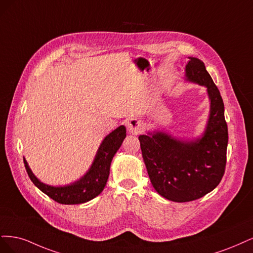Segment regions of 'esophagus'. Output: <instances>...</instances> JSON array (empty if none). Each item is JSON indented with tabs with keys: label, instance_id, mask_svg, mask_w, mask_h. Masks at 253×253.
Segmentation results:
<instances>
[{
	"label": "esophagus",
	"instance_id": "34e87169",
	"mask_svg": "<svg viewBox=\"0 0 253 253\" xmlns=\"http://www.w3.org/2000/svg\"><path fill=\"white\" fill-rule=\"evenodd\" d=\"M128 130L130 133L132 134H138L141 133L143 130H144V125L142 123V121L137 120V119H131L127 124Z\"/></svg>",
	"mask_w": 253,
	"mask_h": 253
}]
</instances>
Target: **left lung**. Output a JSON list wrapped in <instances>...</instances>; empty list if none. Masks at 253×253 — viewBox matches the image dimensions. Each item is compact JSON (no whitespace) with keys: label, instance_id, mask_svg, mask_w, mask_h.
<instances>
[{"label":"left lung","instance_id":"obj_1","mask_svg":"<svg viewBox=\"0 0 253 253\" xmlns=\"http://www.w3.org/2000/svg\"><path fill=\"white\" fill-rule=\"evenodd\" d=\"M185 71L187 81L207 88L210 113L203 135L191 141L163 131L138 136L153 188L163 198L177 203L198 200L219 184L228 144L223 99L205 64L190 56Z\"/></svg>","mask_w":253,"mask_h":253}]
</instances>
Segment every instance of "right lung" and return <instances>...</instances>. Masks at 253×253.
I'll list each match as a JSON object with an SVG mask.
<instances>
[{"label": "right lung", "mask_w": 253, "mask_h": 253, "mask_svg": "<svg viewBox=\"0 0 253 253\" xmlns=\"http://www.w3.org/2000/svg\"><path fill=\"white\" fill-rule=\"evenodd\" d=\"M125 137L126 128L123 125L110 132L100 145L92 165L86 174L81 177L79 181L70 185L58 187L46 185L32 173L25 159H24V164H25V168L31 182L53 201L64 204V205L86 203L97 197L103 191L109 176L111 161L121 147Z\"/></svg>", "instance_id": "obj_1"}]
</instances>
